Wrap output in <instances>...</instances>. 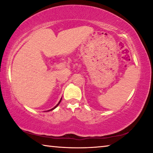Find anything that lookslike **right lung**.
<instances>
[{"mask_svg": "<svg viewBox=\"0 0 153 153\" xmlns=\"http://www.w3.org/2000/svg\"><path fill=\"white\" fill-rule=\"evenodd\" d=\"M61 100H62V98H61V100H59V102H58V104H57V105H56V106H55V107H54L53 108V109H50V110H48V111H52V110H53L54 109H55V108H56V107H57L58 106V105H59V103L61 102Z\"/></svg>", "mask_w": 153, "mask_h": 153, "instance_id": "right-lung-1", "label": "right lung"}]
</instances>
